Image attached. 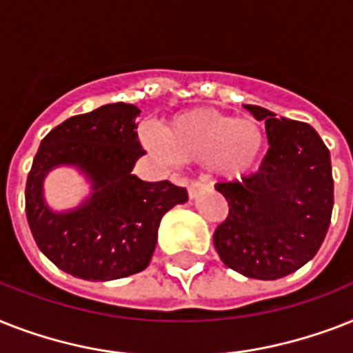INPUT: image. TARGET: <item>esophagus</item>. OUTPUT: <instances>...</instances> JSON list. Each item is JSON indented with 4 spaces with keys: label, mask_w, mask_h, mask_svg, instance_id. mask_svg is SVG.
<instances>
[{
    "label": "esophagus",
    "mask_w": 353,
    "mask_h": 353,
    "mask_svg": "<svg viewBox=\"0 0 353 353\" xmlns=\"http://www.w3.org/2000/svg\"><path fill=\"white\" fill-rule=\"evenodd\" d=\"M186 188H188V196L196 197L197 194H199V192L205 188V183L199 181V179H194V181L188 183V186H186Z\"/></svg>",
    "instance_id": "esophagus-1"
}]
</instances>
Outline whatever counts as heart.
<instances>
[{"label": "heart", "mask_w": 353, "mask_h": 353, "mask_svg": "<svg viewBox=\"0 0 353 353\" xmlns=\"http://www.w3.org/2000/svg\"><path fill=\"white\" fill-rule=\"evenodd\" d=\"M168 152L181 161H208L217 176L237 179L254 170L266 147L265 128L250 116L232 117L210 108L185 112L163 128ZM148 147L163 150L147 137Z\"/></svg>", "instance_id": "1"}]
</instances>
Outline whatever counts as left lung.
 Instances as JSON below:
<instances>
[{
	"instance_id": "8db88e82",
	"label": "left lung",
	"mask_w": 353,
	"mask_h": 353,
	"mask_svg": "<svg viewBox=\"0 0 353 353\" xmlns=\"http://www.w3.org/2000/svg\"><path fill=\"white\" fill-rule=\"evenodd\" d=\"M246 108L265 121L270 147L256 174L216 186L228 216L214 246L232 270L272 281L299 270L325 241L334 208L330 152L308 123Z\"/></svg>"
}]
</instances>
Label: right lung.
<instances>
[{"label": "right lung", "instance_id": "1", "mask_svg": "<svg viewBox=\"0 0 353 353\" xmlns=\"http://www.w3.org/2000/svg\"><path fill=\"white\" fill-rule=\"evenodd\" d=\"M134 105L112 103L68 117L43 137L25 186L34 241L57 268L88 281H110L145 270L161 217L188 199L170 181L148 183L132 174L143 154ZM77 164L93 177L91 201L70 214L42 203L41 183L56 164Z\"/></svg>", "mask_w": 353, "mask_h": 353}]
</instances>
